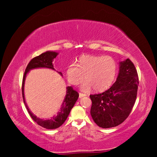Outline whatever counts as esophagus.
<instances>
[{
  "instance_id": "34e87169",
  "label": "esophagus",
  "mask_w": 157,
  "mask_h": 157,
  "mask_svg": "<svg viewBox=\"0 0 157 157\" xmlns=\"http://www.w3.org/2000/svg\"><path fill=\"white\" fill-rule=\"evenodd\" d=\"M86 94H82V93H79V98H82V97H84V96H86Z\"/></svg>"
}]
</instances>
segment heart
Returning <instances> with one entry per match:
<instances>
[{
	"label": "heart",
	"instance_id": "b5f03b06",
	"mask_svg": "<svg viewBox=\"0 0 157 157\" xmlns=\"http://www.w3.org/2000/svg\"><path fill=\"white\" fill-rule=\"evenodd\" d=\"M78 64L72 63L66 67V75L69 83L82 85V89L88 91L92 87L100 92L107 89L115 79L118 72V63L111 56L82 55L78 58Z\"/></svg>",
	"mask_w": 157,
	"mask_h": 157
}]
</instances>
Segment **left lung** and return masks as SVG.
Segmentation results:
<instances>
[{
    "label": "left lung",
    "instance_id": "1",
    "mask_svg": "<svg viewBox=\"0 0 157 157\" xmlns=\"http://www.w3.org/2000/svg\"><path fill=\"white\" fill-rule=\"evenodd\" d=\"M139 77L134 63L129 59L120 62L118 76L107 91L90 95L93 120L102 128L119 125L129 116L137 95Z\"/></svg>",
    "mask_w": 157,
    "mask_h": 157
}]
</instances>
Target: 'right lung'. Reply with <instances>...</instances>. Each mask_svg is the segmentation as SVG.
Segmentation results:
<instances>
[{
    "instance_id": "1",
    "label": "right lung",
    "mask_w": 157,
    "mask_h": 157,
    "mask_svg": "<svg viewBox=\"0 0 157 157\" xmlns=\"http://www.w3.org/2000/svg\"><path fill=\"white\" fill-rule=\"evenodd\" d=\"M58 53L56 52L52 51H47L41 54L39 56L34 57L27 66L25 68L24 75L23 78V83H22V95L23 98V102L26 107V109L28 111L29 114L31 116V118L36 122V123L41 127H44L46 129H57L62 124L64 123L65 121L68 116L69 113L71 112V110L72 109L74 105L75 104L77 100L78 99L79 94L75 90H73L71 86L66 87V94L63 102L62 105V107L60 108L59 112L57 113L56 116H55L51 119H48V120H44L34 115L31 112L30 110L29 109L28 105H26L25 96H24V84L26 78V75L32 69L38 68H47L50 69L55 70L53 67L52 62L55 58H56ZM61 75H62V73L61 72H58Z\"/></svg>"
}]
</instances>
